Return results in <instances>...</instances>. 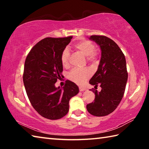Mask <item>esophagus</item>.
I'll list each match as a JSON object with an SVG mask.
<instances>
[{"label": "esophagus", "instance_id": "1", "mask_svg": "<svg viewBox=\"0 0 149 149\" xmlns=\"http://www.w3.org/2000/svg\"><path fill=\"white\" fill-rule=\"evenodd\" d=\"M79 91H84L86 90V89H85V88L83 87H79Z\"/></svg>", "mask_w": 149, "mask_h": 149}]
</instances>
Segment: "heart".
I'll use <instances>...</instances> for the list:
<instances>
[{"label":"heart","mask_w":149,"mask_h":149,"mask_svg":"<svg viewBox=\"0 0 149 149\" xmlns=\"http://www.w3.org/2000/svg\"><path fill=\"white\" fill-rule=\"evenodd\" d=\"M75 48L77 50L84 54L85 56L87 57L88 60L93 61L97 57V53L94 50L95 46L91 42L87 40H83V41L77 42L75 45ZM70 60V50L68 48H65L61 54V62L64 67L69 66ZM91 76V72L89 70H78L73 69L68 74V77L73 81L77 84H83L88 78Z\"/></svg>","instance_id":"obj_1"}]
</instances>
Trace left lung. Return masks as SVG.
<instances>
[{
  "label": "left lung",
  "mask_w": 149,
  "mask_h": 149,
  "mask_svg": "<svg viewBox=\"0 0 149 149\" xmlns=\"http://www.w3.org/2000/svg\"><path fill=\"white\" fill-rule=\"evenodd\" d=\"M89 40L100 47L101 57L97 71L89 84L101 91H95V101L87 105V110L95 116H104L116 110L122 100L127 81L124 54L116 42L107 37L91 35Z\"/></svg>",
  "instance_id": "8db88e82"
}]
</instances>
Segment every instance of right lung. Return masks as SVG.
Here are the masks:
<instances>
[{
  "instance_id": "right-lung-1",
  "label": "right lung",
  "mask_w": 149,
  "mask_h": 149,
  "mask_svg": "<svg viewBox=\"0 0 149 149\" xmlns=\"http://www.w3.org/2000/svg\"><path fill=\"white\" fill-rule=\"evenodd\" d=\"M72 37H47L30 50L24 65V84L33 107L42 117L60 119L69 111V101L79 93V87L67 80L64 87L55 84L63 71L61 54Z\"/></svg>"
}]
</instances>
